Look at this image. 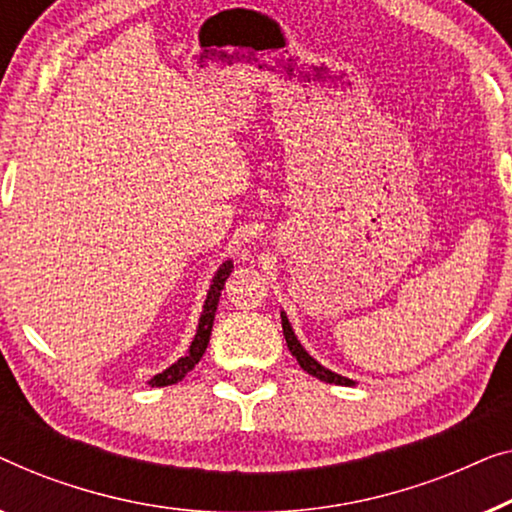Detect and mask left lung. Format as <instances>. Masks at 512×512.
<instances>
[{
	"instance_id": "obj_1",
	"label": "left lung",
	"mask_w": 512,
	"mask_h": 512,
	"mask_svg": "<svg viewBox=\"0 0 512 512\" xmlns=\"http://www.w3.org/2000/svg\"><path fill=\"white\" fill-rule=\"evenodd\" d=\"M280 320H283V334H285V341H287V348H290V352L294 357H297V362L301 369H304L306 373H311V376L325 380V383H334V385H355L352 380L338 376V373L325 369V366H320L315 359L308 355V352L301 348V343L297 341V336H294V331L290 327V322H287L285 313H280Z\"/></svg>"
}]
</instances>
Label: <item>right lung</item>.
Returning <instances> with one entry per match:
<instances>
[{"label":"right lung","instance_id":"add662e5","mask_svg":"<svg viewBox=\"0 0 512 512\" xmlns=\"http://www.w3.org/2000/svg\"><path fill=\"white\" fill-rule=\"evenodd\" d=\"M232 269H234L232 262H225L218 269V273H215L213 285H211V290H208V297H206V304H204V313H201V318H199L197 336H194V341L190 345V350H187V355L178 359L176 364H171L167 371L157 373V376L150 378V385H153V387H164V385L178 383V380H183L187 376V371L194 369V364L199 362L201 355H204L206 345H208V338H211L215 311H218L220 292H222V287H225V280L229 278V273H232Z\"/></svg>","mask_w":512,"mask_h":512}]
</instances>
